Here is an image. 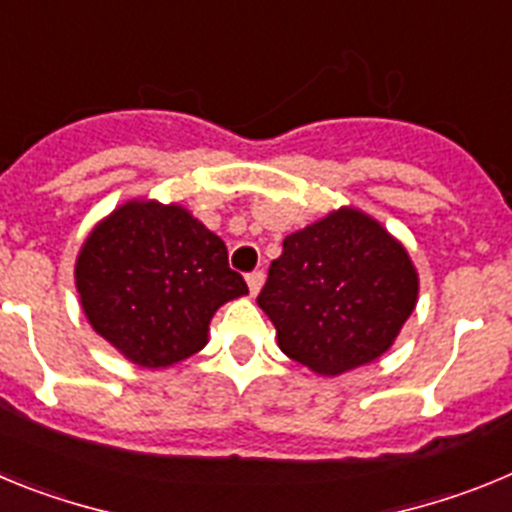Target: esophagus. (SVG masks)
<instances>
[{
    "instance_id": "esophagus-1",
    "label": "esophagus",
    "mask_w": 512,
    "mask_h": 512,
    "mask_svg": "<svg viewBox=\"0 0 512 512\" xmlns=\"http://www.w3.org/2000/svg\"><path fill=\"white\" fill-rule=\"evenodd\" d=\"M264 279H266L264 271H251V274H248L246 282H248V289H251V295H259L261 287H264Z\"/></svg>"
}]
</instances>
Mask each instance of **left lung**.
Masks as SVG:
<instances>
[{
  "instance_id": "1",
  "label": "left lung",
  "mask_w": 512,
  "mask_h": 512,
  "mask_svg": "<svg viewBox=\"0 0 512 512\" xmlns=\"http://www.w3.org/2000/svg\"><path fill=\"white\" fill-rule=\"evenodd\" d=\"M256 302L289 359L336 377L395 343L418 302V271L374 217L341 207L284 238Z\"/></svg>"
}]
</instances>
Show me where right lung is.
Masks as SVG:
<instances>
[{"mask_svg":"<svg viewBox=\"0 0 512 512\" xmlns=\"http://www.w3.org/2000/svg\"><path fill=\"white\" fill-rule=\"evenodd\" d=\"M74 277L92 328L148 369L197 354L217 307L248 295L225 243L184 207L153 200L104 217L81 246Z\"/></svg>","mask_w":512,"mask_h":512,"instance_id":"right-lung-1","label":"right lung"}]
</instances>
